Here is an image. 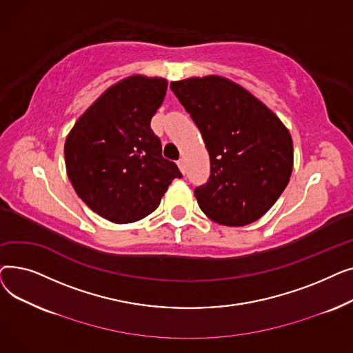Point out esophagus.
Masks as SVG:
<instances>
[{"instance_id": "obj_1", "label": "esophagus", "mask_w": 353, "mask_h": 353, "mask_svg": "<svg viewBox=\"0 0 353 353\" xmlns=\"http://www.w3.org/2000/svg\"><path fill=\"white\" fill-rule=\"evenodd\" d=\"M177 165H179V169H180V172L184 174L186 173V165H184V160L183 159H179L177 160Z\"/></svg>"}]
</instances>
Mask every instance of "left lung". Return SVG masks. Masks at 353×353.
Returning <instances> with one entry per match:
<instances>
[{"label": "left lung", "instance_id": "1", "mask_svg": "<svg viewBox=\"0 0 353 353\" xmlns=\"http://www.w3.org/2000/svg\"><path fill=\"white\" fill-rule=\"evenodd\" d=\"M170 88L199 127L210 156V177L194 189L201 212L225 226L261 219L292 174L289 130L252 92L225 77H192L172 81Z\"/></svg>", "mask_w": 353, "mask_h": 353}]
</instances>
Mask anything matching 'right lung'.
Returning a JSON list of instances; mask_svg holds the SVG:
<instances>
[{"instance_id":"right-lung-1","label":"right lung","mask_w":353,"mask_h":353,"mask_svg":"<svg viewBox=\"0 0 353 353\" xmlns=\"http://www.w3.org/2000/svg\"><path fill=\"white\" fill-rule=\"evenodd\" d=\"M167 81L132 76L107 88L77 120L64 144L74 190L101 217L124 225L153 213L181 173L161 156L150 127Z\"/></svg>"}]
</instances>
